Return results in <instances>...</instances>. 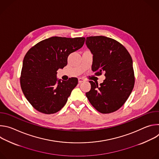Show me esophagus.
I'll return each mask as SVG.
<instances>
[{"label": "esophagus", "instance_id": "esophagus-1", "mask_svg": "<svg viewBox=\"0 0 159 159\" xmlns=\"http://www.w3.org/2000/svg\"><path fill=\"white\" fill-rule=\"evenodd\" d=\"M78 81H79V83H82V82L85 81V80L83 79H82V78H79V79H78Z\"/></svg>", "mask_w": 159, "mask_h": 159}]
</instances>
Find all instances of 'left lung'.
<instances>
[{
    "instance_id": "obj_1",
    "label": "left lung",
    "mask_w": 159,
    "mask_h": 159,
    "mask_svg": "<svg viewBox=\"0 0 159 159\" xmlns=\"http://www.w3.org/2000/svg\"><path fill=\"white\" fill-rule=\"evenodd\" d=\"M85 43L93 54L92 70L97 76L102 72L106 76L99 85L98 82L89 81L91 89L86 96L101 113L115 112L125 103L134 87L131 57L122 44L110 38L89 36Z\"/></svg>"
}]
</instances>
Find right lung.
<instances>
[{"mask_svg":"<svg viewBox=\"0 0 159 159\" xmlns=\"http://www.w3.org/2000/svg\"><path fill=\"white\" fill-rule=\"evenodd\" d=\"M85 39L53 36L39 41L26 53L20 84L26 98L38 111L54 114L66 104L78 79L57 81V71L67 65L71 53L82 47Z\"/></svg>","mask_w":159,"mask_h":159,"instance_id":"right-lung-1","label":"right lung"}]
</instances>
